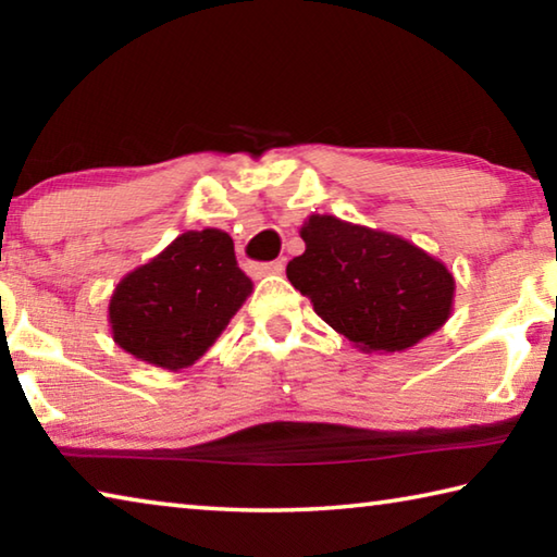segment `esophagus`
Instances as JSON below:
<instances>
[{
  "instance_id": "1",
  "label": "esophagus",
  "mask_w": 557,
  "mask_h": 557,
  "mask_svg": "<svg viewBox=\"0 0 557 557\" xmlns=\"http://www.w3.org/2000/svg\"><path fill=\"white\" fill-rule=\"evenodd\" d=\"M250 270L256 272V275H260V277H265V275H280V272L285 270V262H282V260L260 262V265H250Z\"/></svg>"
}]
</instances>
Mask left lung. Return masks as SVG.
Instances as JSON below:
<instances>
[{
  "label": "left lung",
  "instance_id": "left-lung-1",
  "mask_svg": "<svg viewBox=\"0 0 557 557\" xmlns=\"http://www.w3.org/2000/svg\"><path fill=\"white\" fill-rule=\"evenodd\" d=\"M287 280L314 312L366 354H395L445 326L455 275L400 235L312 213Z\"/></svg>",
  "mask_w": 557,
  "mask_h": 557
}]
</instances>
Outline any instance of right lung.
<instances>
[{"label":"right lung","instance_id":"obj_1","mask_svg":"<svg viewBox=\"0 0 557 557\" xmlns=\"http://www.w3.org/2000/svg\"><path fill=\"white\" fill-rule=\"evenodd\" d=\"M250 292L252 280L238 268L228 233L186 231L117 282L108 305L112 342L157 369H188Z\"/></svg>","mask_w":557,"mask_h":557}]
</instances>
